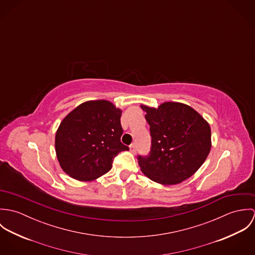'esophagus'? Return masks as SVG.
I'll return each mask as SVG.
<instances>
[{
    "mask_svg": "<svg viewBox=\"0 0 255 255\" xmlns=\"http://www.w3.org/2000/svg\"><path fill=\"white\" fill-rule=\"evenodd\" d=\"M129 151H130L132 154H135V152H136V146L134 145V144H131V145L129 146Z\"/></svg>",
    "mask_w": 255,
    "mask_h": 255,
    "instance_id": "34e87169",
    "label": "esophagus"
}]
</instances>
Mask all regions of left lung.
Instances as JSON below:
<instances>
[{
    "mask_svg": "<svg viewBox=\"0 0 255 255\" xmlns=\"http://www.w3.org/2000/svg\"><path fill=\"white\" fill-rule=\"evenodd\" d=\"M150 126L151 151L138 156L141 172L153 182L178 184L190 178L211 149L209 124L195 110L179 102L158 108L141 105Z\"/></svg>",
    "mask_w": 255,
    "mask_h": 255,
    "instance_id": "1",
    "label": "left lung"
}]
</instances>
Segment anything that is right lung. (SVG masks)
Here are the masks:
<instances>
[{
    "label": "right lung",
    "mask_w": 255,
    "mask_h": 255,
    "mask_svg": "<svg viewBox=\"0 0 255 255\" xmlns=\"http://www.w3.org/2000/svg\"><path fill=\"white\" fill-rule=\"evenodd\" d=\"M122 112L108 100H93L64 118L56 132L55 147L66 174L90 182L109 172L114 158L128 150L121 142Z\"/></svg>",
    "instance_id": "add662e5"
}]
</instances>
